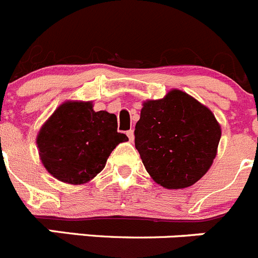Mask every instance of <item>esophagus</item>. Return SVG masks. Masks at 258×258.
Listing matches in <instances>:
<instances>
[{"instance_id":"obj_1","label":"esophagus","mask_w":258,"mask_h":258,"mask_svg":"<svg viewBox=\"0 0 258 258\" xmlns=\"http://www.w3.org/2000/svg\"><path fill=\"white\" fill-rule=\"evenodd\" d=\"M126 135H127V136H128L130 141H134V139H135V135H134V130H128V131H127V132H126Z\"/></svg>"}]
</instances>
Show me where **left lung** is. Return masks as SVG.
I'll return each instance as SVG.
<instances>
[{"mask_svg": "<svg viewBox=\"0 0 258 258\" xmlns=\"http://www.w3.org/2000/svg\"><path fill=\"white\" fill-rule=\"evenodd\" d=\"M221 130L210 109L180 90L144 103L135 146L149 174L165 188L196 183L213 164Z\"/></svg>", "mask_w": 258, "mask_h": 258, "instance_id": "8db88e82", "label": "left lung"}]
</instances>
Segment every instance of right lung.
Returning a JSON list of instances; mask_svg holds the SVG:
<instances>
[{
    "label": "right lung",
    "instance_id": "add662e5",
    "mask_svg": "<svg viewBox=\"0 0 258 258\" xmlns=\"http://www.w3.org/2000/svg\"><path fill=\"white\" fill-rule=\"evenodd\" d=\"M127 140L117 131L115 114L95 112L89 102H67L43 124L37 144L42 163L53 177L81 184L95 177L113 149Z\"/></svg>",
    "mask_w": 258,
    "mask_h": 258
}]
</instances>
